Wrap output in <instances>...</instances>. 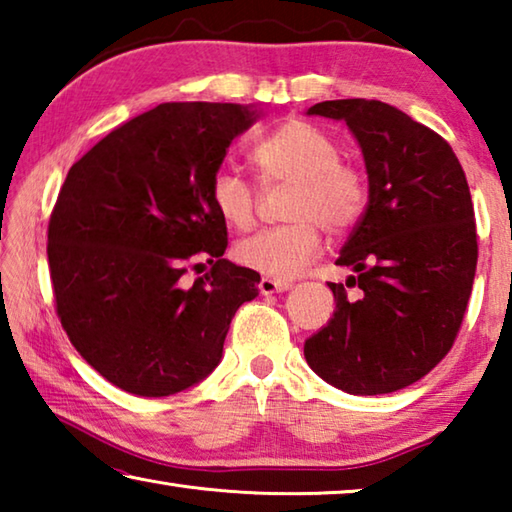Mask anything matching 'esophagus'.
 I'll list each match as a JSON object with an SVG mask.
<instances>
[{
    "instance_id": "1",
    "label": "esophagus",
    "mask_w": 512,
    "mask_h": 512,
    "mask_svg": "<svg viewBox=\"0 0 512 512\" xmlns=\"http://www.w3.org/2000/svg\"><path fill=\"white\" fill-rule=\"evenodd\" d=\"M287 289H291V282L275 280V277H262V280H259V291H262L264 296H273V293H280Z\"/></svg>"
}]
</instances>
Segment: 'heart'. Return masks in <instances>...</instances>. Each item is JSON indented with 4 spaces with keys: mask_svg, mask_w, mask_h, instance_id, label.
<instances>
[{
    "mask_svg": "<svg viewBox=\"0 0 512 512\" xmlns=\"http://www.w3.org/2000/svg\"><path fill=\"white\" fill-rule=\"evenodd\" d=\"M250 160L264 185H293L287 203V225L266 228L239 241L235 259L266 277L287 280L323 250V225L329 232H345L366 207V180L341 162L332 137L302 119H289L259 140ZM210 198L216 214L230 228L246 230L255 223L257 194L237 171L223 167L214 173Z\"/></svg>",
    "mask_w": 512,
    "mask_h": 512,
    "instance_id": "obj_1",
    "label": "heart"
}]
</instances>
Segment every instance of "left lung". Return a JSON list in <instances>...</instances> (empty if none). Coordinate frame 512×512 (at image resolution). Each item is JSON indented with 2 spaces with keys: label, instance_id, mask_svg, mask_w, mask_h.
<instances>
[{
  "label": "left lung",
  "instance_id": "obj_1",
  "mask_svg": "<svg viewBox=\"0 0 512 512\" xmlns=\"http://www.w3.org/2000/svg\"><path fill=\"white\" fill-rule=\"evenodd\" d=\"M307 115L345 121L368 173V207L336 259V311L305 341L320 379L350 395H384L422 379L454 345L472 293L474 207L443 137L388 103L323 101Z\"/></svg>",
  "mask_w": 512,
  "mask_h": 512
}]
</instances>
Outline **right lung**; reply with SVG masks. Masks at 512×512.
Listing matches in <instances>:
<instances>
[{"label": "right lung", "mask_w": 512, "mask_h": 512, "mask_svg": "<svg viewBox=\"0 0 512 512\" xmlns=\"http://www.w3.org/2000/svg\"><path fill=\"white\" fill-rule=\"evenodd\" d=\"M259 115L241 103H160L69 169L47 235L56 311L121 391L164 397L198 384L219 366L235 311L259 293V273L223 259L228 228L210 198L228 146ZM198 254L213 268L187 285Z\"/></svg>", "instance_id": "obj_1"}]
</instances>
